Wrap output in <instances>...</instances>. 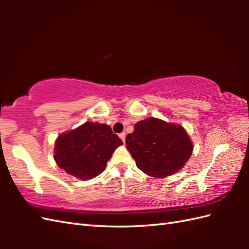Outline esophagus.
I'll use <instances>...</instances> for the list:
<instances>
[{"label":"esophagus","mask_w":249,"mask_h":249,"mask_svg":"<svg viewBox=\"0 0 249 249\" xmlns=\"http://www.w3.org/2000/svg\"><path fill=\"white\" fill-rule=\"evenodd\" d=\"M125 137H126V134H125V133L120 134V138L122 139V141H123V142H125Z\"/></svg>","instance_id":"esophagus-1"}]
</instances>
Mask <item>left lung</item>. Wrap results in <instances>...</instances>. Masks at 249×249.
<instances>
[{"label":"left lung","mask_w":249,"mask_h":249,"mask_svg":"<svg viewBox=\"0 0 249 249\" xmlns=\"http://www.w3.org/2000/svg\"><path fill=\"white\" fill-rule=\"evenodd\" d=\"M126 147L137 167L153 178H166L181 170L194 150L183 126L156 118L136 123L126 137Z\"/></svg>","instance_id":"1"}]
</instances>
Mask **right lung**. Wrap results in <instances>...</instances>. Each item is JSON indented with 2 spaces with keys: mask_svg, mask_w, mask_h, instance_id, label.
Wrapping results in <instances>:
<instances>
[{
  "mask_svg": "<svg viewBox=\"0 0 249 249\" xmlns=\"http://www.w3.org/2000/svg\"><path fill=\"white\" fill-rule=\"evenodd\" d=\"M122 144L109 125L86 122L57 137L53 157L66 173L87 181L105 170L113 152Z\"/></svg>",
  "mask_w": 249,
  "mask_h": 249,
  "instance_id": "add662e5",
  "label": "right lung"
}]
</instances>
